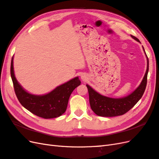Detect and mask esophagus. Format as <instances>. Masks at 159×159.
Listing matches in <instances>:
<instances>
[{"label": "esophagus", "mask_w": 159, "mask_h": 159, "mask_svg": "<svg viewBox=\"0 0 159 159\" xmlns=\"http://www.w3.org/2000/svg\"><path fill=\"white\" fill-rule=\"evenodd\" d=\"M81 79H82L83 81H84V80H86V77H85L84 76H81Z\"/></svg>", "instance_id": "1"}]
</instances>
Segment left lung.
Wrapping results in <instances>:
<instances>
[{
  "mask_svg": "<svg viewBox=\"0 0 159 159\" xmlns=\"http://www.w3.org/2000/svg\"><path fill=\"white\" fill-rule=\"evenodd\" d=\"M131 36L134 39L140 42L137 38L133 35ZM147 63V69H146L145 75L140 86L132 93L124 98L113 99L103 96L87 84L89 95V103H90L91 109L95 114L102 117H114L124 115L130 110L141 99L146 89L148 72V57Z\"/></svg>",
  "mask_w": 159,
  "mask_h": 159,
  "instance_id": "1",
  "label": "left lung"
}]
</instances>
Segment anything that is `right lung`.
<instances>
[{"label":"right lung","mask_w":159,"mask_h":159,"mask_svg":"<svg viewBox=\"0 0 159 159\" xmlns=\"http://www.w3.org/2000/svg\"><path fill=\"white\" fill-rule=\"evenodd\" d=\"M11 76L15 93L23 106L34 115L45 119L55 118L66 111L69 97L74 89L80 84L79 77L56 87L44 95H34L27 93L16 79L13 70V57L11 64Z\"/></svg>","instance_id":"add662e5"}]
</instances>
